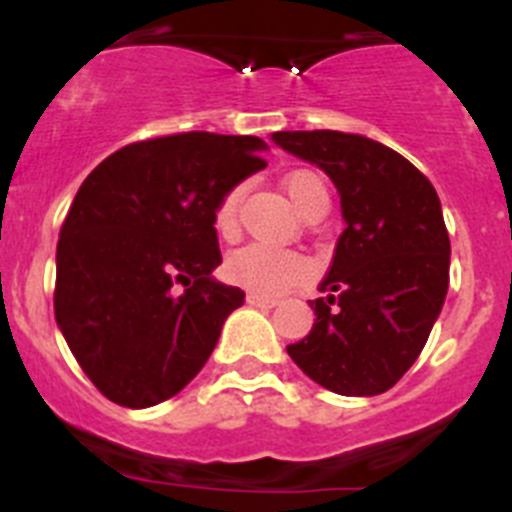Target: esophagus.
Instances as JSON below:
<instances>
[{"mask_svg": "<svg viewBox=\"0 0 512 512\" xmlns=\"http://www.w3.org/2000/svg\"><path fill=\"white\" fill-rule=\"evenodd\" d=\"M246 302H248V305H253V307H274V305H279L277 297H266V295H259V292H248Z\"/></svg>", "mask_w": 512, "mask_h": 512, "instance_id": "1", "label": "esophagus"}]
</instances>
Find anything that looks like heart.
Masks as SVG:
<instances>
[{"instance_id": "b5f03b06", "label": "heart", "mask_w": 512, "mask_h": 512, "mask_svg": "<svg viewBox=\"0 0 512 512\" xmlns=\"http://www.w3.org/2000/svg\"><path fill=\"white\" fill-rule=\"evenodd\" d=\"M284 189L289 200L295 202L302 212H310L315 205H328V189L320 174L310 169L289 171L284 176ZM241 197L243 187L235 184L220 197L212 215L215 230L223 238H235L241 228ZM310 274V261L300 251L274 246V243H248L238 248L225 261V277L233 284L259 292V295H282L287 289L297 287Z\"/></svg>"}]
</instances>
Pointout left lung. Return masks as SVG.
I'll use <instances>...</instances> for the list:
<instances>
[{
  "mask_svg": "<svg viewBox=\"0 0 512 512\" xmlns=\"http://www.w3.org/2000/svg\"><path fill=\"white\" fill-rule=\"evenodd\" d=\"M341 194L346 230L323 279L312 330L287 354L325 390L387 392L423 351L449 289V230L433 184L377 140L338 130L274 133Z\"/></svg>",
  "mask_w": 512,
  "mask_h": 512,
  "instance_id": "obj_1",
  "label": "left lung"
}]
</instances>
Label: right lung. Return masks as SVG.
I'll return each mask as SVG.
<instances>
[{
    "label": "right lung",
    "instance_id": "1",
    "mask_svg": "<svg viewBox=\"0 0 512 512\" xmlns=\"http://www.w3.org/2000/svg\"><path fill=\"white\" fill-rule=\"evenodd\" d=\"M264 148L256 135H158L107 156L79 187L58 238L53 310L107 400L151 408L210 359L246 300L210 277L223 264L212 215L264 169Z\"/></svg>",
    "mask_w": 512,
    "mask_h": 512
}]
</instances>
